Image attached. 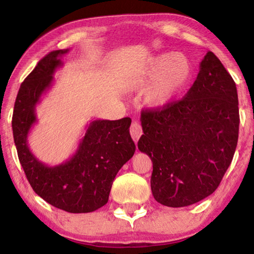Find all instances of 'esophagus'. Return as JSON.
<instances>
[{"label":"esophagus","mask_w":254,"mask_h":254,"mask_svg":"<svg viewBox=\"0 0 254 254\" xmlns=\"http://www.w3.org/2000/svg\"><path fill=\"white\" fill-rule=\"evenodd\" d=\"M130 133H131L132 139L134 140V142L136 143L137 140H139V137L141 136V134H142V127H141L140 123L133 122L130 127Z\"/></svg>","instance_id":"1"}]
</instances>
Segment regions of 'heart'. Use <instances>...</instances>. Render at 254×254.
<instances>
[{
    "instance_id": "b5f03b06",
    "label": "heart",
    "mask_w": 254,
    "mask_h": 254,
    "mask_svg": "<svg viewBox=\"0 0 254 254\" xmlns=\"http://www.w3.org/2000/svg\"><path fill=\"white\" fill-rule=\"evenodd\" d=\"M192 66L184 54L166 53L150 63L139 81L141 88H148L147 101L156 109L169 105L191 79Z\"/></svg>"
}]
</instances>
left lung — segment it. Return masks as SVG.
<instances>
[{
    "label": "left lung",
    "instance_id": "1",
    "mask_svg": "<svg viewBox=\"0 0 254 254\" xmlns=\"http://www.w3.org/2000/svg\"><path fill=\"white\" fill-rule=\"evenodd\" d=\"M233 78L212 51L183 100L143 111L137 148L151 158V190L158 203L184 207L216 190L239 137Z\"/></svg>",
    "mask_w": 254,
    "mask_h": 254
}]
</instances>
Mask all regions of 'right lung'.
<instances>
[{"label":"right lung","instance_id":"add662e5","mask_svg":"<svg viewBox=\"0 0 254 254\" xmlns=\"http://www.w3.org/2000/svg\"><path fill=\"white\" fill-rule=\"evenodd\" d=\"M68 51L45 56L21 84L12 130L20 163L36 194L68 213H91L107 203L115 176L134 154L135 144L128 130L131 119L123 118L94 120L76 152L60 165H46L30 151L28 135L37 122L36 106L53 85L55 71L63 66L62 57Z\"/></svg>","mask_w":254,"mask_h":254}]
</instances>
